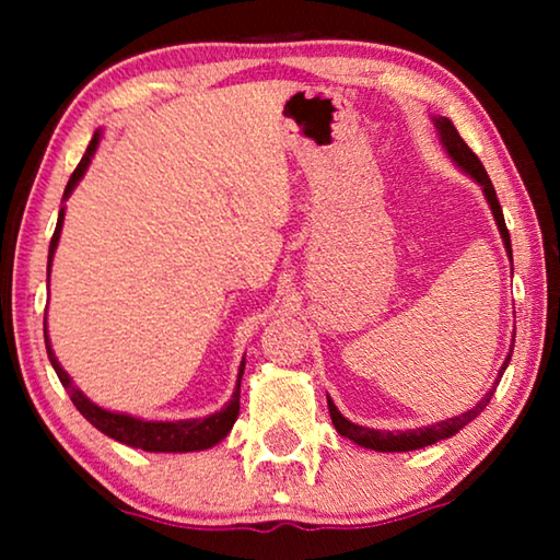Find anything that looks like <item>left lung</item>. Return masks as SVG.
I'll return each mask as SVG.
<instances>
[{"mask_svg": "<svg viewBox=\"0 0 560 560\" xmlns=\"http://www.w3.org/2000/svg\"><path fill=\"white\" fill-rule=\"evenodd\" d=\"M434 128H438L440 132V143L442 148L447 150V155L454 165H457L464 175H469L474 183H477L481 187V192H485L487 202H489V210L491 214H494V222L499 226V234L501 240H504V249L509 254L511 259V236H509V230H506V222H504V212H501V205L497 200V189L494 185H491V179L487 175L485 165H481V160L471 153L469 145L464 143V140L459 138L457 128L452 126L450 118L444 116H434ZM514 269V267H511ZM511 353H514V343H511V350L509 355L504 360V365L499 368V377L497 383L489 387V390L485 393V397L471 407V410L462 412L457 417H447V420L442 422H432L428 424V428H415V430H397V432H387V430H371V428H363V424H355L350 422L348 417L340 415L338 407L334 405V400L328 397V412H330V420H334V428L338 430V434H343V438H348L350 442H355L358 447H365V450H375V452H412V450H422V447H430V444H438L440 440H447L452 438V434H457L464 424H469L474 417L481 415V410L489 405L491 395H494L497 385L501 381V375H504L509 360H511Z\"/></svg>", "mask_w": 560, "mask_h": 560, "instance_id": "left-lung-1", "label": "left lung"}]
</instances>
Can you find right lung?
<instances>
[{
    "mask_svg": "<svg viewBox=\"0 0 560 560\" xmlns=\"http://www.w3.org/2000/svg\"><path fill=\"white\" fill-rule=\"evenodd\" d=\"M98 143H101V130L93 132L86 153H83L79 167L73 170L69 185H66V189H63V202L69 200L75 185H79L83 175H86L91 160L98 150ZM63 212H66V207H61L59 222H56V230H54L51 244H49V273H51L54 252H56V246H59ZM44 340H46V353H49L54 371H56V375H59L61 385L69 390L75 410L86 417L93 428L101 430L103 434H108L110 440L122 442V444H128V447H136V450H145V452H202V450L214 447L217 442H222L226 434H230V430L234 428L236 415H240V385H242V373H244V360L240 365V375H236L234 393L230 397V402H226L222 410L200 417V420L155 422V420H140V417H132L126 412H113V410H106V407H101L93 400H89V397L83 395V390H79V385L71 381V375L63 371L59 360H56V353H54L51 340H49V330H46V316H44Z\"/></svg>",
    "mask_w": 560,
    "mask_h": 560,
    "instance_id": "1",
    "label": "right lung"
}]
</instances>
